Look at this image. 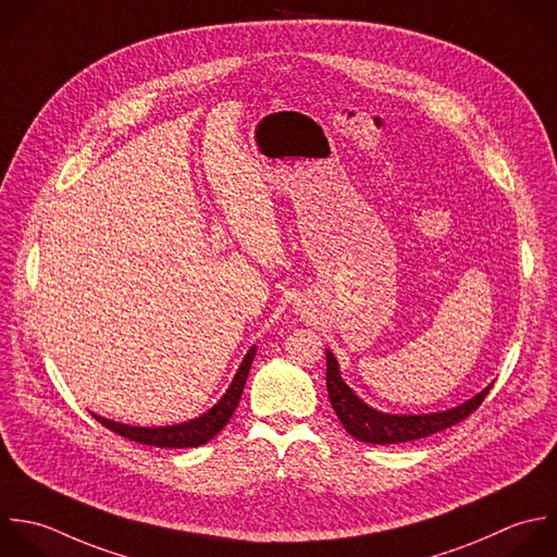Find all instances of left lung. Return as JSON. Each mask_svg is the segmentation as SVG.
<instances>
[{
    "label": "left lung",
    "mask_w": 557,
    "mask_h": 557,
    "mask_svg": "<svg viewBox=\"0 0 557 557\" xmlns=\"http://www.w3.org/2000/svg\"><path fill=\"white\" fill-rule=\"evenodd\" d=\"M327 356V395L332 401V408L336 417L341 419L343 428L362 443L371 445H397V443H410L419 438H428L436 432H443L460 421H465L471 412H475L484 397L488 395L491 386H486L475 397L467 399L465 404L430 412V414H388L382 410L371 408L367 401H362L341 377L338 360L330 349H325Z\"/></svg>",
    "instance_id": "8db88e82"
}]
</instances>
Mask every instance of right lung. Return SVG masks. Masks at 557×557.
I'll use <instances>...</instances> for the list:
<instances>
[{
	"mask_svg": "<svg viewBox=\"0 0 557 557\" xmlns=\"http://www.w3.org/2000/svg\"><path fill=\"white\" fill-rule=\"evenodd\" d=\"M253 358H256V345L243 358V362H240L230 388L223 393V397L208 412H203L201 417L190 419L186 423L160 425V428H140V425H125V423H119V421H112V419H103L99 414H92V417L103 428L112 430L114 434H119L127 441L140 443V445L162 447V449L201 447L208 441H212L227 425V421L232 419V414H234V410L240 401V395H243V388H245V382H247Z\"/></svg>",
	"mask_w": 557,
	"mask_h": 557,
	"instance_id": "obj_1",
	"label": "right lung"
}]
</instances>
